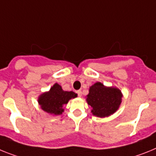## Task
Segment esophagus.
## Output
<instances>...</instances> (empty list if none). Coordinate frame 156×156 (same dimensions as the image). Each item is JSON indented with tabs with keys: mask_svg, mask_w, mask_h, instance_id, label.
<instances>
[{
	"mask_svg": "<svg viewBox=\"0 0 156 156\" xmlns=\"http://www.w3.org/2000/svg\"><path fill=\"white\" fill-rule=\"evenodd\" d=\"M76 93H77V94H78V97H82V91H81V90H77Z\"/></svg>",
	"mask_w": 156,
	"mask_h": 156,
	"instance_id": "34e87169",
	"label": "esophagus"
}]
</instances>
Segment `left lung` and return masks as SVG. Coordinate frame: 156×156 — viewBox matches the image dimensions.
<instances>
[{
    "instance_id": "obj_1",
    "label": "left lung",
    "mask_w": 156,
    "mask_h": 156,
    "mask_svg": "<svg viewBox=\"0 0 156 156\" xmlns=\"http://www.w3.org/2000/svg\"><path fill=\"white\" fill-rule=\"evenodd\" d=\"M122 94L117 88L105 87L97 82L89 88L87 103L93 108L92 113L100 118L108 117L116 112L122 102Z\"/></svg>"
}]
</instances>
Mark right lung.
<instances>
[{"label": "right lung", "mask_w": 156, "mask_h": 156, "mask_svg": "<svg viewBox=\"0 0 156 156\" xmlns=\"http://www.w3.org/2000/svg\"><path fill=\"white\" fill-rule=\"evenodd\" d=\"M76 97L75 93L63 91L61 86L55 83L49 91L41 95L38 98V103L44 112L58 115L63 112V105L67 104L69 100Z\"/></svg>", "instance_id": "add662e5"}]
</instances>
